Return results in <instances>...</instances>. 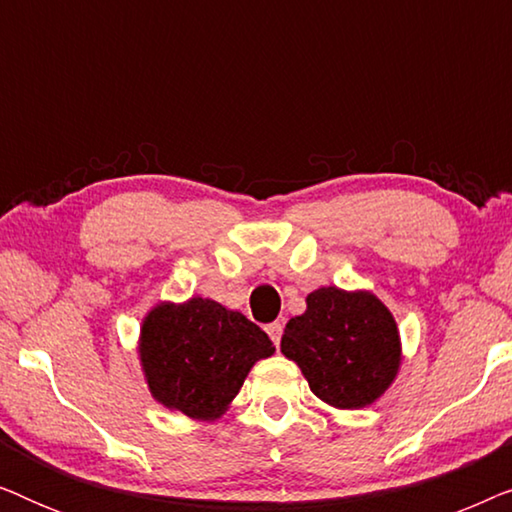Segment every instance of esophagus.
I'll use <instances>...</instances> for the list:
<instances>
[{
  "mask_svg": "<svg viewBox=\"0 0 512 512\" xmlns=\"http://www.w3.org/2000/svg\"><path fill=\"white\" fill-rule=\"evenodd\" d=\"M270 335V340L275 342V347H279V340H282V333H284V324L282 321H272V324H268V328H265Z\"/></svg>",
  "mask_w": 512,
  "mask_h": 512,
  "instance_id": "esophagus-1",
  "label": "esophagus"
}]
</instances>
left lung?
Instances as JSON below:
<instances>
[{
	"label": "left lung",
	"instance_id": "left-lung-1",
	"mask_svg": "<svg viewBox=\"0 0 512 512\" xmlns=\"http://www.w3.org/2000/svg\"><path fill=\"white\" fill-rule=\"evenodd\" d=\"M282 354L296 361L321 401L359 410L377 401L401 366L396 321L368 291H312L307 310L284 328Z\"/></svg>",
	"mask_w": 512,
	"mask_h": 512
}]
</instances>
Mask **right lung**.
<instances>
[{"label": "right lung", "instance_id": "right-lung-1", "mask_svg": "<svg viewBox=\"0 0 512 512\" xmlns=\"http://www.w3.org/2000/svg\"><path fill=\"white\" fill-rule=\"evenodd\" d=\"M272 352L268 333L209 298L160 303L146 314L139 338L153 398L193 419L221 417L251 366Z\"/></svg>", "mask_w": 512, "mask_h": 512}]
</instances>
